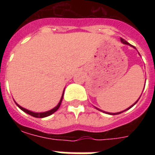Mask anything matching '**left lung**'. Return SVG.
Here are the masks:
<instances>
[{"label":"left lung","mask_w":155,"mask_h":155,"mask_svg":"<svg viewBox=\"0 0 155 155\" xmlns=\"http://www.w3.org/2000/svg\"><path fill=\"white\" fill-rule=\"evenodd\" d=\"M120 41H121V42H122V43H124V44H126V45H130V46H131V45H130V43H129V42H126V41H125V39H123V38H120ZM132 47H134V48H135V47H134V46H132ZM138 100H139V99H138ZM138 100H137V101L135 102V103H134V104H133V105H131V106H130V108H127V109H125V111L128 110V109H130V108H132L133 106L135 104H136V103H137V101H138ZM97 109H98V108H97ZM98 110H100V109H98ZM100 111H101V110H100ZM102 112H104V111H102ZM123 112H124V111H123ZM123 112H120V113H108V114H111V115H116V114H120V113H123ZM105 113H106V112H105Z\"/></svg>","instance_id":"1"}]
</instances>
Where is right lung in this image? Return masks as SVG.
Here are the masks:
<instances>
[{"label":"right lung","instance_id":"right-lung-1","mask_svg":"<svg viewBox=\"0 0 155 155\" xmlns=\"http://www.w3.org/2000/svg\"><path fill=\"white\" fill-rule=\"evenodd\" d=\"M63 96H62V97H61V100L60 101H59V103L58 104V105L56 106L55 108H54L53 109H51V110L50 111H47V112H45V113H34V112H31V111L30 110H27V109H25V108H22V107H21L20 105H18V104L16 103V104L19 107V108L21 109L22 111H24L25 113H28V114H30V116H32V117H38V118H42V117H48V116L51 115L52 113H54V112H56V111L58 110V108L60 107V104L61 103H62V100H63Z\"/></svg>","mask_w":155,"mask_h":155}]
</instances>
